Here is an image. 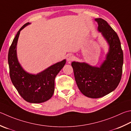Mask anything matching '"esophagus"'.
I'll return each mask as SVG.
<instances>
[{"label":"esophagus","mask_w":131,"mask_h":131,"mask_svg":"<svg viewBox=\"0 0 131 131\" xmlns=\"http://www.w3.org/2000/svg\"><path fill=\"white\" fill-rule=\"evenodd\" d=\"M66 59H67V61L68 62H71V61H72L74 59V56L73 54H69L67 56Z\"/></svg>","instance_id":"1"}]
</instances>
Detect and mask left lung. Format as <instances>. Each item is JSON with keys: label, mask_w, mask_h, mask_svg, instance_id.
<instances>
[{"label": "left lung", "mask_w": 131, "mask_h": 131, "mask_svg": "<svg viewBox=\"0 0 131 131\" xmlns=\"http://www.w3.org/2000/svg\"><path fill=\"white\" fill-rule=\"evenodd\" d=\"M95 21L98 30L110 45L106 60L99 68L86 63H71L78 89L84 95L91 98L104 96L117 88L122 78L123 64V52L117 33L106 20L98 18Z\"/></svg>", "instance_id": "8db88e82"}]
</instances>
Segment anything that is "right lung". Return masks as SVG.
Returning a JSON list of instances; mask_svg holds the SVG:
<instances>
[{"label":"right lung","instance_id":"1","mask_svg":"<svg viewBox=\"0 0 131 131\" xmlns=\"http://www.w3.org/2000/svg\"><path fill=\"white\" fill-rule=\"evenodd\" d=\"M29 24L27 23L20 28L9 47L8 55L9 75L15 88L25 101L40 103L48 101L53 96L55 78L65 65L66 60L50 66L37 75L25 72L18 62L16 45L20 30Z\"/></svg>","mask_w":131,"mask_h":131}]
</instances>
